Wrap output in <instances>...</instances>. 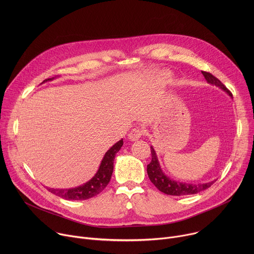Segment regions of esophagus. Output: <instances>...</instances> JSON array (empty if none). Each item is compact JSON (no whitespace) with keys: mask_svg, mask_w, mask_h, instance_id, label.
Here are the masks:
<instances>
[{"mask_svg":"<svg viewBox=\"0 0 254 254\" xmlns=\"http://www.w3.org/2000/svg\"><path fill=\"white\" fill-rule=\"evenodd\" d=\"M143 131H144V130H143V128H141V127L132 128V129L129 131V133H128V138H129L130 140H132V141L137 140V139L144 133Z\"/></svg>","mask_w":254,"mask_h":254,"instance_id":"esophagus-1","label":"esophagus"}]
</instances>
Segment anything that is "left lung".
<instances>
[{
  "label": "left lung",
  "instance_id": "8db88e82",
  "mask_svg": "<svg viewBox=\"0 0 254 254\" xmlns=\"http://www.w3.org/2000/svg\"><path fill=\"white\" fill-rule=\"evenodd\" d=\"M202 74L204 75V77L208 83L220 87L222 90L227 92L230 96H232V93L228 90V88H226V86L218 78H216L214 75H212L211 73H209V72H206V71H202ZM151 153H152V161L147 167V172H148L149 178L151 180V182L161 192H163L167 195L184 196V195L197 194L201 191L208 189L215 182V181H212V182L203 183V184H187V183L178 182V181L170 179L162 171L157 154L153 147H151Z\"/></svg>",
  "mask_w": 254,
  "mask_h": 254
}]
</instances>
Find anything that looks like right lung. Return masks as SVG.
I'll use <instances>...</instances> for the list:
<instances>
[{
    "label": "right lung",
    "mask_w": 254,
    "mask_h": 254,
    "mask_svg": "<svg viewBox=\"0 0 254 254\" xmlns=\"http://www.w3.org/2000/svg\"><path fill=\"white\" fill-rule=\"evenodd\" d=\"M53 79L54 77L45 79L42 83L53 80ZM123 144H124V141L123 139H121L105 153L97 173L85 184L76 188H71V189L47 188L48 191L66 200H86L98 195L107 186V184L110 183L113 172H114V161L117 153L121 150Z\"/></svg>",
    "instance_id": "obj_1"
}]
</instances>
